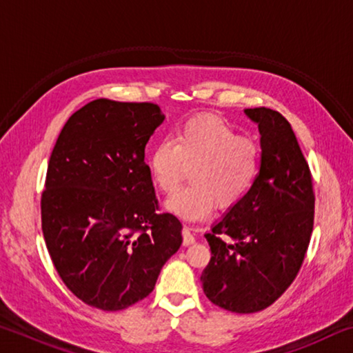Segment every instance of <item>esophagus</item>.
<instances>
[{
  "label": "esophagus",
  "mask_w": 353,
  "mask_h": 353,
  "mask_svg": "<svg viewBox=\"0 0 353 353\" xmlns=\"http://www.w3.org/2000/svg\"><path fill=\"white\" fill-rule=\"evenodd\" d=\"M182 236H183V246H190V244H193L196 241L194 235L191 234L188 227H183L182 229Z\"/></svg>",
  "instance_id": "34e87169"
}]
</instances>
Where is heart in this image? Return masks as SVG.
Here are the masks:
<instances>
[{
    "mask_svg": "<svg viewBox=\"0 0 353 353\" xmlns=\"http://www.w3.org/2000/svg\"><path fill=\"white\" fill-rule=\"evenodd\" d=\"M261 151L249 137L213 115L182 123L170 140L157 143L148 154L149 174L162 193H171L191 168V185L166 201V208L183 219H202L214 207H235L259 177Z\"/></svg>",
    "mask_w": 353,
    "mask_h": 353,
    "instance_id": "heart-1",
    "label": "heart"
}]
</instances>
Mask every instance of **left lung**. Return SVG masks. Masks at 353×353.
Instances as JSON below:
<instances>
[{
  "label": "left lung",
  "instance_id": "8db88e82",
  "mask_svg": "<svg viewBox=\"0 0 353 353\" xmlns=\"http://www.w3.org/2000/svg\"><path fill=\"white\" fill-rule=\"evenodd\" d=\"M244 112L259 123L260 172L244 199L204 235L212 259L201 282L214 305L246 314L272 305L301 271L313 232L314 191L288 119L266 107Z\"/></svg>",
  "mask_w": 353,
  "mask_h": 353
}]
</instances>
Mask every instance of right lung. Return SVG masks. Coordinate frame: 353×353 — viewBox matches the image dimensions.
Masks as SVG:
<instances>
[{"instance_id":"obj_1","label":"right lung","mask_w":353,"mask_h":353,"mask_svg":"<svg viewBox=\"0 0 353 353\" xmlns=\"http://www.w3.org/2000/svg\"><path fill=\"white\" fill-rule=\"evenodd\" d=\"M165 115L152 103L94 99L62 128L41 193V230L65 286L118 312L151 294L182 244V224L159 213L145 148Z\"/></svg>"}]
</instances>
